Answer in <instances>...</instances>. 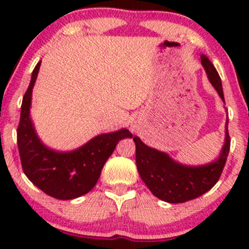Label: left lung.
<instances>
[{
    "instance_id": "1",
    "label": "left lung",
    "mask_w": 249,
    "mask_h": 249,
    "mask_svg": "<svg viewBox=\"0 0 249 249\" xmlns=\"http://www.w3.org/2000/svg\"><path fill=\"white\" fill-rule=\"evenodd\" d=\"M201 64L208 79L224 101L222 80L217 70L207 56L201 55ZM225 127V142L219 158L202 166H187L176 162L166 153L145 145L139 137H134L136 144V165L139 173L148 189L158 199L170 203H182L201 196L212 189L218 182L227 162L230 150V136Z\"/></svg>"
}]
</instances>
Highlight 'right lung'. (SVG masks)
Here are the masks:
<instances>
[{"label": "right lung", "mask_w": 249, "mask_h": 249, "mask_svg": "<svg viewBox=\"0 0 249 249\" xmlns=\"http://www.w3.org/2000/svg\"><path fill=\"white\" fill-rule=\"evenodd\" d=\"M41 61L32 72L31 82L22 97L17 141L22 171L26 177L49 196L71 200L89 193L96 184L102 167L115 145L125 137H132L126 129L102 134L73 152L59 153L47 148L37 137L30 118L32 88Z\"/></svg>", "instance_id": "right-lung-1"}]
</instances>
